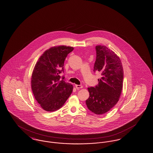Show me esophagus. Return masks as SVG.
I'll list each match as a JSON object with an SVG mask.
<instances>
[{"label": "esophagus", "instance_id": "obj_1", "mask_svg": "<svg viewBox=\"0 0 153 153\" xmlns=\"http://www.w3.org/2000/svg\"><path fill=\"white\" fill-rule=\"evenodd\" d=\"M75 87L77 89H80V88H83V86L82 85H75Z\"/></svg>", "mask_w": 153, "mask_h": 153}]
</instances>
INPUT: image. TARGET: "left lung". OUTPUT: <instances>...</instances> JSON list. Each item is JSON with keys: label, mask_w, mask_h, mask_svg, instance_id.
Instances as JSON below:
<instances>
[{"label": "left lung", "mask_w": 153, "mask_h": 153, "mask_svg": "<svg viewBox=\"0 0 153 153\" xmlns=\"http://www.w3.org/2000/svg\"><path fill=\"white\" fill-rule=\"evenodd\" d=\"M96 60L94 72L101 74L95 87L88 88L89 97L85 103L88 108L100 115L112 108L118 102L121 94L123 70L120 57L105 46H96Z\"/></svg>", "instance_id": "1"}]
</instances>
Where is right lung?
Masks as SVG:
<instances>
[{
	"mask_svg": "<svg viewBox=\"0 0 153 153\" xmlns=\"http://www.w3.org/2000/svg\"><path fill=\"white\" fill-rule=\"evenodd\" d=\"M74 48L55 46L46 50L36 64L31 78V87L36 100L45 111L53 112L64 105L73 86L65 82L64 63ZM62 78L61 79V78Z\"/></svg>",
	"mask_w": 153,
	"mask_h": 153,
	"instance_id": "right-lung-1",
	"label": "right lung"
}]
</instances>
